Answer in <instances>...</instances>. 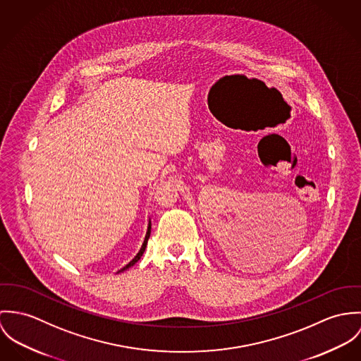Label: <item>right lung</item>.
<instances>
[{
    "instance_id": "1",
    "label": "right lung",
    "mask_w": 361,
    "mask_h": 361,
    "mask_svg": "<svg viewBox=\"0 0 361 361\" xmlns=\"http://www.w3.org/2000/svg\"><path fill=\"white\" fill-rule=\"evenodd\" d=\"M149 237H151V219L148 220V227H147V234H145V238H144V242H142V245H141V247H140V250H138V253L134 256V259L133 260H130L128 262V264H126L123 269H121L118 273H121V271H124V270H127V269H130L131 266H134L140 259H141V256L144 255V252H145V247H147V243H148V240H149Z\"/></svg>"
}]
</instances>
